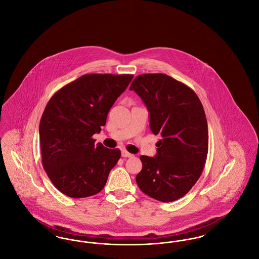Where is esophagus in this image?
<instances>
[{
  "label": "esophagus",
  "instance_id": "34e87169",
  "mask_svg": "<svg viewBox=\"0 0 259 259\" xmlns=\"http://www.w3.org/2000/svg\"><path fill=\"white\" fill-rule=\"evenodd\" d=\"M121 155H122V157H133V156H134L133 154H131L130 152H128L126 149H123V150L121 151Z\"/></svg>",
  "mask_w": 259,
  "mask_h": 259
}]
</instances>
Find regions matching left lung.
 <instances>
[{
    "label": "left lung",
    "mask_w": 259,
    "mask_h": 259,
    "mask_svg": "<svg viewBox=\"0 0 259 259\" xmlns=\"http://www.w3.org/2000/svg\"><path fill=\"white\" fill-rule=\"evenodd\" d=\"M134 90L149 111L151 132L159 137L154 157L142 155L136 177L140 189L161 202H172L196 184L209 148L208 123L196 93L165 74L136 76Z\"/></svg>",
    "instance_id": "left-lung-1"
}]
</instances>
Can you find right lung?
<instances>
[{"label": "right lung", "instance_id": "1", "mask_svg": "<svg viewBox=\"0 0 259 259\" xmlns=\"http://www.w3.org/2000/svg\"><path fill=\"white\" fill-rule=\"evenodd\" d=\"M133 74H83L50 98L39 122L41 162L63 194L84 198L100 192L121 156L118 148L95 145L112 105Z\"/></svg>", "mask_w": 259, "mask_h": 259}]
</instances>
